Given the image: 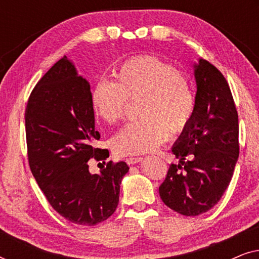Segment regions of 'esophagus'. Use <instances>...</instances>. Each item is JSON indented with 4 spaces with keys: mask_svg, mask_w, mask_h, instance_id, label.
I'll return each instance as SVG.
<instances>
[{
    "mask_svg": "<svg viewBox=\"0 0 259 259\" xmlns=\"http://www.w3.org/2000/svg\"><path fill=\"white\" fill-rule=\"evenodd\" d=\"M141 160H143V158H141V157H128V158H126V162L128 165L138 164V162H140Z\"/></svg>",
    "mask_w": 259,
    "mask_h": 259,
    "instance_id": "obj_1",
    "label": "esophagus"
}]
</instances>
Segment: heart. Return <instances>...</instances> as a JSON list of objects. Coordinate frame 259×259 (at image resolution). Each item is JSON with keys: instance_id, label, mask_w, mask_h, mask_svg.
<instances>
[{"instance_id": "1", "label": "heart", "mask_w": 259, "mask_h": 259, "mask_svg": "<svg viewBox=\"0 0 259 259\" xmlns=\"http://www.w3.org/2000/svg\"><path fill=\"white\" fill-rule=\"evenodd\" d=\"M141 99V118L125 125L112 140L120 155L154 150L173 133L182 132L192 119L196 98L190 80L175 67L155 56H138L123 62L115 81L100 80L91 94L95 114L107 123L123 116L127 100Z\"/></svg>"}]
</instances>
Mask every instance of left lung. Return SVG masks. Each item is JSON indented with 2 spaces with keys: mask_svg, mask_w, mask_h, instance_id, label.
I'll return each instance as SVG.
<instances>
[{
  "mask_svg": "<svg viewBox=\"0 0 259 259\" xmlns=\"http://www.w3.org/2000/svg\"><path fill=\"white\" fill-rule=\"evenodd\" d=\"M196 107L172 147L179 164L169 166L159 187L166 206L183 215L211 210L228 189L238 160V113L224 75L204 59L194 63Z\"/></svg>",
  "mask_w": 259,
  "mask_h": 259,
  "instance_id": "1",
  "label": "left lung"
}]
</instances>
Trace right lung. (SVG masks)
Listing matches in <instances>:
<instances>
[{
    "mask_svg": "<svg viewBox=\"0 0 259 259\" xmlns=\"http://www.w3.org/2000/svg\"><path fill=\"white\" fill-rule=\"evenodd\" d=\"M91 94L90 82L63 56L34 87L24 114L28 161L38 187L59 214L84 226L114 213L130 169L125 161H108L98 175L90 172L91 159L109 157L94 147L100 134Z\"/></svg>",
    "mask_w": 259,
    "mask_h": 259,
    "instance_id": "right-lung-1",
    "label": "right lung"
}]
</instances>
